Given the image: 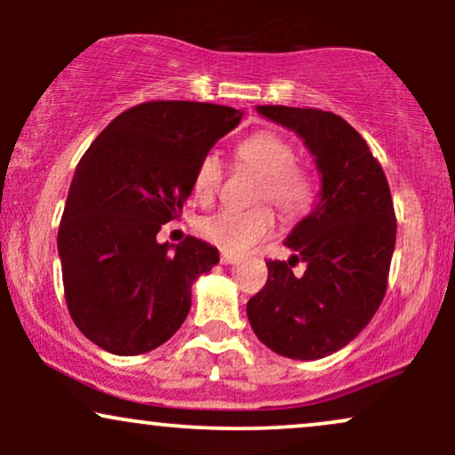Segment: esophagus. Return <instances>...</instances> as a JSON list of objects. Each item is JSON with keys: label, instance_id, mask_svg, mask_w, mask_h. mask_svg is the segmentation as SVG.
<instances>
[{"label": "esophagus", "instance_id": "34e87169", "mask_svg": "<svg viewBox=\"0 0 455 455\" xmlns=\"http://www.w3.org/2000/svg\"><path fill=\"white\" fill-rule=\"evenodd\" d=\"M237 260H239V257H235V254H227V252L220 254L222 265H233V263H237Z\"/></svg>", "mask_w": 455, "mask_h": 455}]
</instances>
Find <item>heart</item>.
I'll return each instance as SVG.
<instances>
[{"label": "heart", "mask_w": 455, "mask_h": 455, "mask_svg": "<svg viewBox=\"0 0 455 455\" xmlns=\"http://www.w3.org/2000/svg\"><path fill=\"white\" fill-rule=\"evenodd\" d=\"M237 160L260 175L257 198L271 201L282 216L297 218L310 210L316 196V181L306 166L295 162V149L274 130H259L237 145ZM224 164L220 156L205 154L198 160L192 188L198 198H212L220 190ZM275 227L271 207L259 205L252 210H224L210 213L198 224L207 242L227 254H243L260 239L269 237Z\"/></svg>", "instance_id": "obj_1"}]
</instances>
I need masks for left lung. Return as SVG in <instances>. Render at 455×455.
Here are the masks:
<instances>
[{
	"mask_svg": "<svg viewBox=\"0 0 455 455\" xmlns=\"http://www.w3.org/2000/svg\"><path fill=\"white\" fill-rule=\"evenodd\" d=\"M259 113L304 139L321 192L286 237L293 257L267 260V282L245 306L248 321L282 357L321 359L357 338L383 301L395 248L394 201L379 160L340 115L280 104ZM299 259L307 271L297 279Z\"/></svg>",
	"mask_w": 455,
	"mask_h": 455,
	"instance_id": "obj_1",
	"label": "left lung"
}]
</instances>
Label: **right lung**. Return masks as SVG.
I'll return each mask as SVG.
<instances>
[{
    "label": "right lung",
    "instance_id": "right-lung-1",
    "mask_svg": "<svg viewBox=\"0 0 455 455\" xmlns=\"http://www.w3.org/2000/svg\"><path fill=\"white\" fill-rule=\"evenodd\" d=\"M239 122L242 111L220 104L143 102L78 162L57 250L68 312L104 351H154L186 321L192 282L220 254L190 235L175 248L156 235L190 196L198 160Z\"/></svg>",
    "mask_w": 455,
    "mask_h": 455
}]
</instances>
